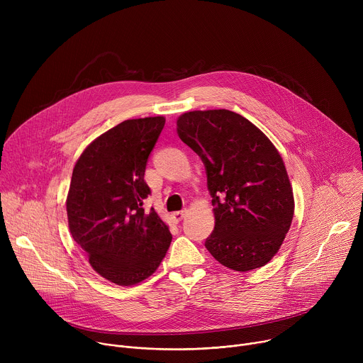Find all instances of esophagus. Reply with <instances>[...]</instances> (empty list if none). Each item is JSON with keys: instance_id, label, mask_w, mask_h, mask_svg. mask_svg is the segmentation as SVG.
I'll return each instance as SVG.
<instances>
[{"instance_id": "1", "label": "esophagus", "mask_w": 363, "mask_h": 363, "mask_svg": "<svg viewBox=\"0 0 363 363\" xmlns=\"http://www.w3.org/2000/svg\"><path fill=\"white\" fill-rule=\"evenodd\" d=\"M186 213H188V210H182V211H175V213H172V218L175 220V221H181L185 216H186Z\"/></svg>"}]
</instances>
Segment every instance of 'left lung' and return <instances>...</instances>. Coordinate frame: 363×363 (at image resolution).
I'll use <instances>...</instances> for the list:
<instances>
[{
  "instance_id": "8db88e82",
  "label": "left lung",
  "mask_w": 363,
  "mask_h": 363,
  "mask_svg": "<svg viewBox=\"0 0 363 363\" xmlns=\"http://www.w3.org/2000/svg\"><path fill=\"white\" fill-rule=\"evenodd\" d=\"M177 130L203 162L213 196L216 227L206 250L235 272L263 267L283 244L294 214L279 150L255 125L225 109L186 112Z\"/></svg>"
}]
</instances>
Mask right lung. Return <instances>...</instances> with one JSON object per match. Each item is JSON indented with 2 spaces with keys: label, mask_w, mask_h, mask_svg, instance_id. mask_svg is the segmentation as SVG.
Wrapping results in <instances>:
<instances>
[{
  "label": "right lung",
  "mask_w": 363,
  "mask_h": 363,
  "mask_svg": "<svg viewBox=\"0 0 363 363\" xmlns=\"http://www.w3.org/2000/svg\"><path fill=\"white\" fill-rule=\"evenodd\" d=\"M164 116L129 119L96 138L77 160L66 208L73 240L93 270L119 286L152 276L172 235L152 208L145 169Z\"/></svg>",
  "instance_id": "obj_1"
}]
</instances>
